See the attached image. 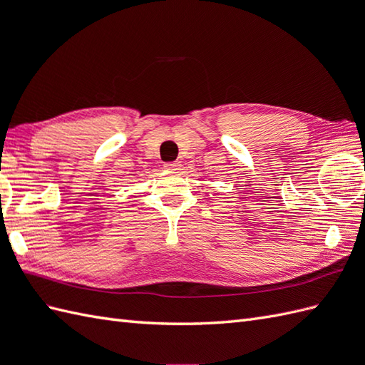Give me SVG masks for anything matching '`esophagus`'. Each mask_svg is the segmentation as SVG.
I'll use <instances>...</instances> for the list:
<instances>
[{
  "label": "esophagus",
  "mask_w": 365,
  "mask_h": 365,
  "mask_svg": "<svg viewBox=\"0 0 365 365\" xmlns=\"http://www.w3.org/2000/svg\"><path fill=\"white\" fill-rule=\"evenodd\" d=\"M180 163L178 161H172V163H165L164 164V169L165 170H169V172H176V170H180Z\"/></svg>",
  "instance_id": "1"
}]
</instances>
